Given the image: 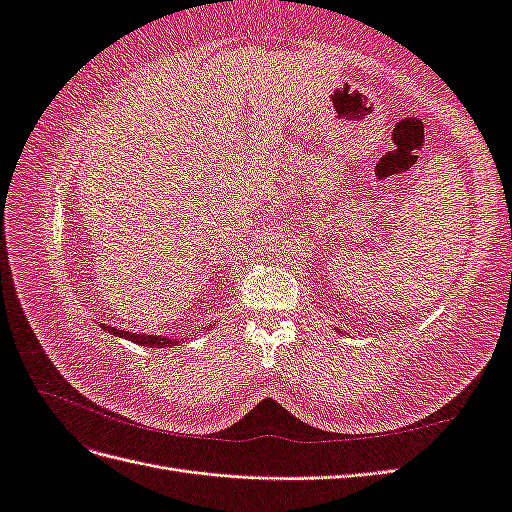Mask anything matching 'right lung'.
<instances>
[{
  "mask_svg": "<svg viewBox=\"0 0 512 512\" xmlns=\"http://www.w3.org/2000/svg\"><path fill=\"white\" fill-rule=\"evenodd\" d=\"M102 329L106 333H111L115 337H123L128 342H134L138 346H149V348H166V346H175L179 344V337H166V335H147V333H132V331H121L117 327H108V324H102ZM183 337V335H181Z\"/></svg>",
  "mask_w": 512,
  "mask_h": 512,
  "instance_id": "right-lung-1",
  "label": "right lung"
}]
</instances>
